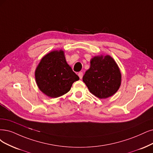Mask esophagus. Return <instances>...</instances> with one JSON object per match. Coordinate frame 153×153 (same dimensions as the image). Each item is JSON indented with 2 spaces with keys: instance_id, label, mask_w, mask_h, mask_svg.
<instances>
[{
  "instance_id": "esophagus-1",
  "label": "esophagus",
  "mask_w": 153,
  "mask_h": 153,
  "mask_svg": "<svg viewBox=\"0 0 153 153\" xmlns=\"http://www.w3.org/2000/svg\"><path fill=\"white\" fill-rule=\"evenodd\" d=\"M78 76H79V78L81 79L82 78V76H83V73L82 72H79L78 73Z\"/></svg>"
}]
</instances>
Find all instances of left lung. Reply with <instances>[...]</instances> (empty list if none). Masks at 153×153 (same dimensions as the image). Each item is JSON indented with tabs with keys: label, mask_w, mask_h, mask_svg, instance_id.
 Masks as SVG:
<instances>
[{
	"label": "left lung",
	"mask_w": 153,
	"mask_h": 153,
	"mask_svg": "<svg viewBox=\"0 0 153 153\" xmlns=\"http://www.w3.org/2000/svg\"><path fill=\"white\" fill-rule=\"evenodd\" d=\"M90 64L82 77L89 91L100 99L115 94L121 85L122 74L115 60L108 55H101L94 56Z\"/></svg>",
	"instance_id": "left-lung-1"
}]
</instances>
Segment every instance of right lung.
<instances>
[{
    "mask_svg": "<svg viewBox=\"0 0 153 153\" xmlns=\"http://www.w3.org/2000/svg\"><path fill=\"white\" fill-rule=\"evenodd\" d=\"M35 76L39 89L52 98L69 92L74 82L79 79L67 63L62 50H53L45 55L36 67Z\"/></svg>",
    "mask_w": 153,
    "mask_h": 153,
    "instance_id": "add662e5",
    "label": "right lung"
}]
</instances>
